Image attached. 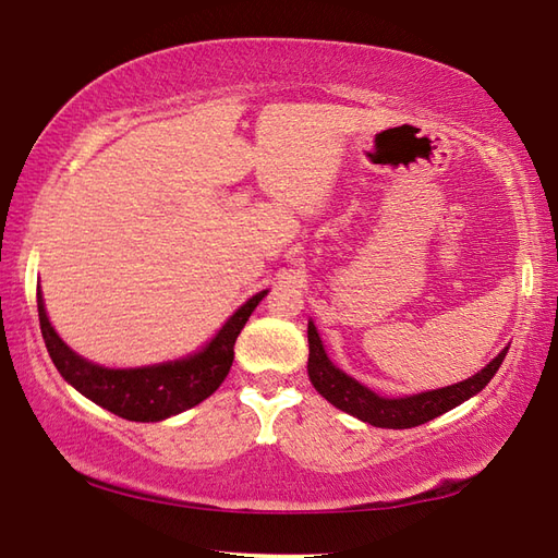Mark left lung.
Masks as SVG:
<instances>
[{
    "label": "left lung",
    "instance_id": "obj_1",
    "mask_svg": "<svg viewBox=\"0 0 558 558\" xmlns=\"http://www.w3.org/2000/svg\"><path fill=\"white\" fill-rule=\"evenodd\" d=\"M308 352H311L308 354L311 384L315 386V391L325 398V401H330L335 408H340L344 413L360 417L374 427L405 429V427H417L427 423V420L447 413V410L464 403L466 398L476 396L481 388H486L490 378L496 376L502 360H506L508 347L488 366H483L478 374L466 378V381H459L447 388H437V391L405 396V398L376 396L360 381H354L352 376L340 372L338 366H332L328 354L323 350V342L318 338V332H315L313 323H308Z\"/></svg>",
    "mask_w": 558,
    "mask_h": 558
}]
</instances>
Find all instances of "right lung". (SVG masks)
Wrapping results in <instances>:
<instances>
[{
  "instance_id": "add662e5",
  "label": "right lung",
  "mask_w": 558,
  "mask_h": 558,
  "mask_svg": "<svg viewBox=\"0 0 558 558\" xmlns=\"http://www.w3.org/2000/svg\"><path fill=\"white\" fill-rule=\"evenodd\" d=\"M259 291L245 306H240L230 320L218 330L216 338L202 352L180 362H167L143 369H104L99 364L82 360L58 338L44 308V296L38 291V320L52 364L60 376L113 415L135 420V423H157L170 415L182 413L206 401L223 384L235 356V340L245 328L252 311L265 299Z\"/></svg>"
}]
</instances>
